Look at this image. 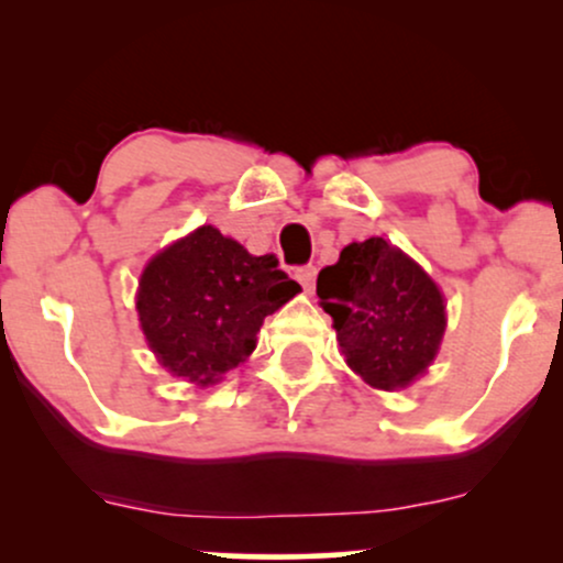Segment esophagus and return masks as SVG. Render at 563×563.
Returning a JSON list of instances; mask_svg holds the SVG:
<instances>
[{"mask_svg":"<svg viewBox=\"0 0 563 563\" xmlns=\"http://www.w3.org/2000/svg\"><path fill=\"white\" fill-rule=\"evenodd\" d=\"M294 275H296V280L303 286V290H312L314 277H318V267H314V264H301V267H296Z\"/></svg>","mask_w":563,"mask_h":563,"instance_id":"esophagus-1","label":"esophagus"}]
</instances>
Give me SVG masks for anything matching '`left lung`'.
<instances>
[{
	"label": "left lung",
	"mask_w": 563,
	"mask_h": 563,
	"mask_svg": "<svg viewBox=\"0 0 563 563\" xmlns=\"http://www.w3.org/2000/svg\"><path fill=\"white\" fill-rule=\"evenodd\" d=\"M322 309L349 367L376 389H402L437 357L444 299L429 275L384 238L349 243L318 275Z\"/></svg>",
	"instance_id": "obj_1"
}]
</instances>
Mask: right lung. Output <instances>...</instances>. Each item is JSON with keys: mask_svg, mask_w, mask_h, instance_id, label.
Segmentation results:
<instances>
[{"mask_svg": "<svg viewBox=\"0 0 563 563\" xmlns=\"http://www.w3.org/2000/svg\"><path fill=\"white\" fill-rule=\"evenodd\" d=\"M277 256H254L211 224L169 245L140 277L137 312L158 363L217 384L256 346L262 322L299 294Z\"/></svg>", "mask_w": 563, "mask_h": 563, "instance_id": "obj_1", "label": "right lung"}]
</instances>
